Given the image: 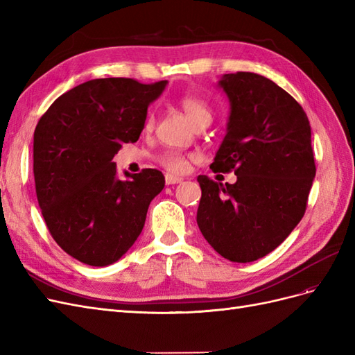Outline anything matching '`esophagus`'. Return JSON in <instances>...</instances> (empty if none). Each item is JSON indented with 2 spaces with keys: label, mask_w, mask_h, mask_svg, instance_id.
<instances>
[{
  "label": "esophagus",
  "mask_w": 355,
  "mask_h": 355,
  "mask_svg": "<svg viewBox=\"0 0 355 355\" xmlns=\"http://www.w3.org/2000/svg\"><path fill=\"white\" fill-rule=\"evenodd\" d=\"M184 180L182 178L173 176V175H166V185H175V184H180Z\"/></svg>",
  "instance_id": "esophagus-1"
}]
</instances>
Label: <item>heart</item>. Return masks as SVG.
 Here are the masks:
<instances>
[{"label": "heart", "mask_w": 355, "mask_h": 355, "mask_svg": "<svg viewBox=\"0 0 355 355\" xmlns=\"http://www.w3.org/2000/svg\"><path fill=\"white\" fill-rule=\"evenodd\" d=\"M179 108L184 111L188 120L197 127L198 124L204 121H211V110L210 106L204 102L201 98L196 94H182L178 99ZM155 125V116L153 112H149L145 118V130H153ZM192 155L184 154L180 151H166L164 154H161L158 161L159 164L163 166L166 170L171 171V173H184V171L188 168L189 159Z\"/></svg>", "instance_id": "1"}]
</instances>
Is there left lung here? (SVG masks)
Returning <instances> with one entry per match:
<instances>
[{
    "mask_svg": "<svg viewBox=\"0 0 355 355\" xmlns=\"http://www.w3.org/2000/svg\"><path fill=\"white\" fill-rule=\"evenodd\" d=\"M231 112L210 168L235 184L198 176L197 223L225 259L253 262L277 249L304 218L315 161L311 125L292 96L259 73H225Z\"/></svg>",
    "mask_w": 355,
    "mask_h": 355,
    "instance_id": "obj_1",
    "label": "left lung"
}]
</instances>
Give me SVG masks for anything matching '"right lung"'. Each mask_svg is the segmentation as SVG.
Returning <instances> with one entry per match:
<instances>
[{
    "label": "right lung",
    "instance_id": "1",
    "mask_svg": "<svg viewBox=\"0 0 355 355\" xmlns=\"http://www.w3.org/2000/svg\"><path fill=\"white\" fill-rule=\"evenodd\" d=\"M167 81L83 83L50 105L34 133V178L55 241L92 266L116 262L141 235L149 202L164 188L157 168L120 180L114 155L141 136L148 105Z\"/></svg>",
    "mask_w": 355,
    "mask_h": 355
}]
</instances>
